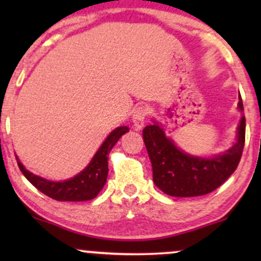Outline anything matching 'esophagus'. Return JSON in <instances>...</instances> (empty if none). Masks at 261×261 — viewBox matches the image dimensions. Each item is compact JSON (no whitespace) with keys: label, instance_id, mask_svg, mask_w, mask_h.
Returning a JSON list of instances; mask_svg holds the SVG:
<instances>
[{"label":"esophagus","instance_id":"34e87169","mask_svg":"<svg viewBox=\"0 0 261 261\" xmlns=\"http://www.w3.org/2000/svg\"><path fill=\"white\" fill-rule=\"evenodd\" d=\"M147 114H148V109L143 106H141L135 109V112L133 114V122L136 130H140V128L143 127Z\"/></svg>","mask_w":261,"mask_h":261}]
</instances>
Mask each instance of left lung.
<instances>
[{
  "label": "left lung",
  "mask_w": 261,
  "mask_h": 261,
  "mask_svg": "<svg viewBox=\"0 0 261 261\" xmlns=\"http://www.w3.org/2000/svg\"><path fill=\"white\" fill-rule=\"evenodd\" d=\"M238 110L242 118L234 145L212 157H199L181 151L158 121L153 120V124L143 128V141L152 163L155 187L167 195L191 197L206 195L222 185L237 169L243 153L245 116L241 95Z\"/></svg>",
  "instance_id": "left-lung-1"
}]
</instances>
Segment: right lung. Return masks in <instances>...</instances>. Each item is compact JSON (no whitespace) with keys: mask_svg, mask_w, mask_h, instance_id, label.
Listing matches in <instances>:
<instances>
[{"mask_svg":"<svg viewBox=\"0 0 261 261\" xmlns=\"http://www.w3.org/2000/svg\"><path fill=\"white\" fill-rule=\"evenodd\" d=\"M128 133L127 126H119L108 135L101 146L93 155L88 166L79 174L62 181H53L33 174L25 169L22 162L17 158L18 167L23 175L38 190L58 201H87L94 199L107 182L108 155L124 134Z\"/></svg>","mask_w":261,"mask_h":261,"instance_id":"add662e5","label":"right lung"}]
</instances>
